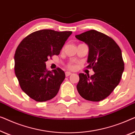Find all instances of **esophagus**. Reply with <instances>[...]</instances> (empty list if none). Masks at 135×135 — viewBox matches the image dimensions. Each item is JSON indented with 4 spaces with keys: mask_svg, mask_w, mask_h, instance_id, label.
<instances>
[{
    "mask_svg": "<svg viewBox=\"0 0 135 135\" xmlns=\"http://www.w3.org/2000/svg\"><path fill=\"white\" fill-rule=\"evenodd\" d=\"M70 75H71V72H69V71H66L65 72V76H70Z\"/></svg>",
    "mask_w": 135,
    "mask_h": 135,
    "instance_id": "obj_1",
    "label": "esophagus"
}]
</instances>
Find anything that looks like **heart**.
Returning a JSON list of instances; mask_svg holds the SVG:
<instances>
[{
  "label": "heart",
  "mask_w": 135,
  "mask_h": 135,
  "mask_svg": "<svg viewBox=\"0 0 135 135\" xmlns=\"http://www.w3.org/2000/svg\"><path fill=\"white\" fill-rule=\"evenodd\" d=\"M67 67L68 68H70V69H73V68H74V66L72 65L71 64H69L68 65H67Z\"/></svg>",
  "instance_id": "obj_1"
}]
</instances>
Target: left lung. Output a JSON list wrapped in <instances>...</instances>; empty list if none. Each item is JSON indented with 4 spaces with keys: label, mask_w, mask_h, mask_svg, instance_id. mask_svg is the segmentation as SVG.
I'll return each instance as SVG.
<instances>
[{
    "label": "left lung",
    "mask_w": 135,
    "mask_h": 135,
    "mask_svg": "<svg viewBox=\"0 0 135 135\" xmlns=\"http://www.w3.org/2000/svg\"><path fill=\"white\" fill-rule=\"evenodd\" d=\"M75 37L88 45L87 68L95 72L91 76L79 74L78 92L87 100L100 102L109 96L120 83L124 70L121 49L113 38L95 30Z\"/></svg>",
    "instance_id": "left-lung-1"
}]
</instances>
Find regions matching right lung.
Here are the masks:
<instances>
[{
    "label": "right lung",
    "instance_id": "add662e5",
    "mask_svg": "<svg viewBox=\"0 0 135 135\" xmlns=\"http://www.w3.org/2000/svg\"><path fill=\"white\" fill-rule=\"evenodd\" d=\"M71 31L38 30L22 40L15 54V71L21 88L37 102H46L57 94L65 78L60 68L48 71L46 62L59 55Z\"/></svg>",
    "mask_w": 135,
    "mask_h": 135
}]
</instances>
